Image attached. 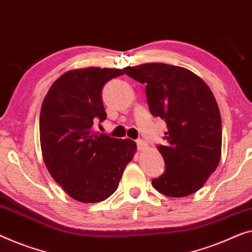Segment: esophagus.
<instances>
[{"mask_svg": "<svg viewBox=\"0 0 252 252\" xmlns=\"http://www.w3.org/2000/svg\"><path fill=\"white\" fill-rule=\"evenodd\" d=\"M136 144H137L138 151H144V150H147V149H148L147 142H144L143 140H137Z\"/></svg>", "mask_w": 252, "mask_h": 252, "instance_id": "1", "label": "esophagus"}]
</instances>
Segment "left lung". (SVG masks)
Returning a JSON list of instances; mask_svg holds the SVG:
<instances>
[{"instance_id":"left-lung-1","label":"left lung","mask_w":252,"mask_h":252,"mask_svg":"<svg viewBox=\"0 0 252 252\" xmlns=\"http://www.w3.org/2000/svg\"><path fill=\"white\" fill-rule=\"evenodd\" d=\"M126 75L145 84L152 116L165 120V145L158 151L166 170L152 180L157 191L182 198L199 191L221 156V119L209 86L187 68L151 63L126 67Z\"/></svg>"}]
</instances>
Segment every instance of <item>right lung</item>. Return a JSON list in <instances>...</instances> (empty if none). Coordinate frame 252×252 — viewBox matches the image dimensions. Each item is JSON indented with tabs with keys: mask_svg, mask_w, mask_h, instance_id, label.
I'll return each instance as SVG.
<instances>
[{
	"mask_svg": "<svg viewBox=\"0 0 252 252\" xmlns=\"http://www.w3.org/2000/svg\"><path fill=\"white\" fill-rule=\"evenodd\" d=\"M124 69L89 67L64 72L51 85L39 115L43 160L53 180L72 199L95 203L109 198L134 158L136 143L99 134L107 118L102 89Z\"/></svg>",
	"mask_w": 252,
	"mask_h": 252,
	"instance_id": "1",
	"label": "right lung"
}]
</instances>
